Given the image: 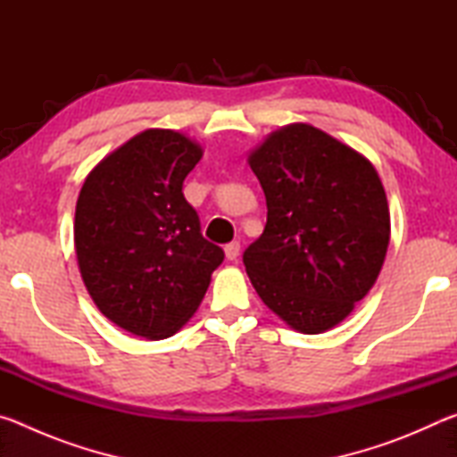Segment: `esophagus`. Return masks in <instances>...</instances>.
I'll return each mask as SVG.
<instances>
[{
  "instance_id": "obj_1",
  "label": "esophagus",
  "mask_w": 457,
  "mask_h": 457,
  "mask_svg": "<svg viewBox=\"0 0 457 457\" xmlns=\"http://www.w3.org/2000/svg\"><path fill=\"white\" fill-rule=\"evenodd\" d=\"M223 250H226L228 260H236L239 256V242H229Z\"/></svg>"
}]
</instances>
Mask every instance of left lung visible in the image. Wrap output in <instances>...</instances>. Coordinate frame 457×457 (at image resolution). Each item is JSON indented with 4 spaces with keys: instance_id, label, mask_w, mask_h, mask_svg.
<instances>
[{
    "instance_id": "left-lung-1",
    "label": "left lung",
    "mask_w": 457,
    "mask_h": 457,
    "mask_svg": "<svg viewBox=\"0 0 457 457\" xmlns=\"http://www.w3.org/2000/svg\"><path fill=\"white\" fill-rule=\"evenodd\" d=\"M264 234L244 266L270 311L304 335L345 320L381 272L391 221L375 167L311 125L284 127L250 154Z\"/></svg>"
}]
</instances>
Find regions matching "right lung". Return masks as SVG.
I'll return each mask as SVG.
<instances>
[{
    "instance_id": "add662e5",
    "label": "right lung",
    "mask_w": 457,
    "mask_h": 457,
    "mask_svg": "<svg viewBox=\"0 0 457 457\" xmlns=\"http://www.w3.org/2000/svg\"><path fill=\"white\" fill-rule=\"evenodd\" d=\"M201 154L185 135L149 129L100 161L80 189L74 245L82 280L98 311L137 337L175 335L223 262L183 195Z\"/></svg>"
}]
</instances>
